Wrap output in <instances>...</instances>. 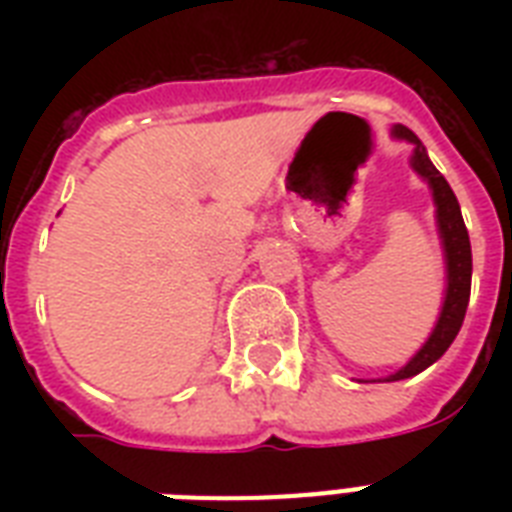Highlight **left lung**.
Segmentation results:
<instances>
[{
  "instance_id": "left-lung-1",
  "label": "left lung",
  "mask_w": 512,
  "mask_h": 512,
  "mask_svg": "<svg viewBox=\"0 0 512 512\" xmlns=\"http://www.w3.org/2000/svg\"><path fill=\"white\" fill-rule=\"evenodd\" d=\"M396 138H404L409 143H414V156L412 167L420 172L425 180L433 188V199H436V217H438V231H441V239H444V252H446V300L444 308H441V316H438V324L433 329V335L428 337V342L422 345V350L417 356L398 369L396 374H390L388 382L393 380H406V377H414L420 374L422 369H428L433 361L444 356L446 348L452 345L457 332H460L462 321H465V311H468L470 300V273H473V257H470V239L468 228H465V220H462L460 204H457V196L449 188V183L444 180V175L433 167V162L425 154V146H422L417 135L406 127H396Z\"/></svg>"
}]
</instances>
